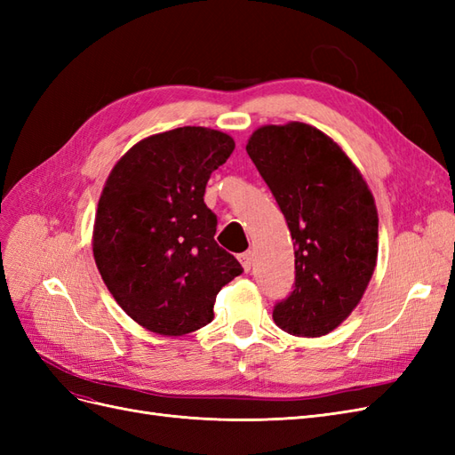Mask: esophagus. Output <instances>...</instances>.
<instances>
[{"label": "esophagus", "instance_id": "esophagus-1", "mask_svg": "<svg viewBox=\"0 0 455 455\" xmlns=\"http://www.w3.org/2000/svg\"><path fill=\"white\" fill-rule=\"evenodd\" d=\"M239 261H241V266H243L244 271H251V267H252V254L251 252L239 254Z\"/></svg>", "mask_w": 455, "mask_h": 455}]
</instances>
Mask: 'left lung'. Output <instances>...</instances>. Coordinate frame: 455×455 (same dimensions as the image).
I'll list each match as a JSON object with an SVG mask.
<instances>
[{
  "label": "left lung",
  "mask_w": 455,
  "mask_h": 455,
  "mask_svg": "<svg viewBox=\"0 0 455 455\" xmlns=\"http://www.w3.org/2000/svg\"><path fill=\"white\" fill-rule=\"evenodd\" d=\"M246 151L294 241V291L275 306L273 321L292 336L332 332L359 306L376 267L374 197L346 151L306 123L259 127Z\"/></svg>",
  "instance_id": "8db88e82"
}]
</instances>
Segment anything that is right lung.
<instances>
[{
    "label": "right lung",
    "instance_id": "add662e5",
    "mask_svg": "<svg viewBox=\"0 0 455 455\" xmlns=\"http://www.w3.org/2000/svg\"><path fill=\"white\" fill-rule=\"evenodd\" d=\"M235 142L178 127L134 144L109 172L92 231L96 267L121 309L149 332L184 336L214 319L216 294L243 273L214 241L211 174Z\"/></svg>",
    "mask_w": 455,
    "mask_h": 455
}]
</instances>
